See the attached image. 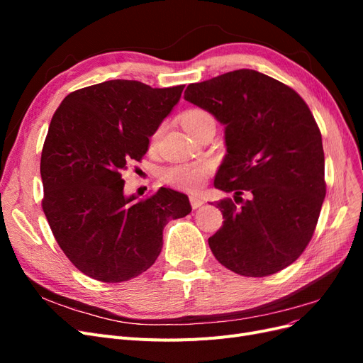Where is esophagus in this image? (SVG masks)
Masks as SVG:
<instances>
[{
    "instance_id": "34e87169",
    "label": "esophagus",
    "mask_w": 363,
    "mask_h": 363,
    "mask_svg": "<svg viewBox=\"0 0 363 363\" xmlns=\"http://www.w3.org/2000/svg\"><path fill=\"white\" fill-rule=\"evenodd\" d=\"M191 206H192V208H199V207H201L203 204H204V200L201 199V196H196V195H191Z\"/></svg>"
}]
</instances>
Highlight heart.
<instances>
[{
    "instance_id": "heart-1",
    "label": "heart",
    "mask_w": 363,
    "mask_h": 363,
    "mask_svg": "<svg viewBox=\"0 0 363 363\" xmlns=\"http://www.w3.org/2000/svg\"><path fill=\"white\" fill-rule=\"evenodd\" d=\"M213 119L212 115L203 111V108H189L182 116V123L186 130L191 127L204 123V121ZM159 136V131L152 135V142H155ZM212 164L208 162H196L192 164H184V167H172L168 169L162 171V180L167 182L175 188L184 189L189 192L200 191L206 184L208 175H211Z\"/></svg>"
}]
</instances>
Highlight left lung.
Segmentation results:
<instances>
[{
    "instance_id": "8db88e82",
    "label": "left lung",
    "mask_w": 363,
    "mask_h": 363,
    "mask_svg": "<svg viewBox=\"0 0 363 363\" xmlns=\"http://www.w3.org/2000/svg\"><path fill=\"white\" fill-rule=\"evenodd\" d=\"M184 100L224 125L227 155L213 184L240 203L216 201L224 224L208 238L213 256L245 277L289 267L311 242L325 196L321 131L309 107L255 69L192 83Z\"/></svg>"
}]
</instances>
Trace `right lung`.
<instances>
[{"label":"right lung","instance_id":"right-lung-1","mask_svg":"<svg viewBox=\"0 0 363 363\" xmlns=\"http://www.w3.org/2000/svg\"><path fill=\"white\" fill-rule=\"evenodd\" d=\"M183 84L108 80L71 92L54 113L40 157L42 207L59 247L87 277L127 281L159 257L163 227L191 213L188 195L124 194L123 172L180 101Z\"/></svg>","mask_w":363,"mask_h":363}]
</instances>
